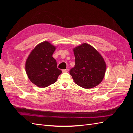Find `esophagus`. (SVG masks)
Segmentation results:
<instances>
[{
	"label": "esophagus",
	"instance_id": "34e87169",
	"mask_svg": "<svg viewBox=\"0 0 133 133\" xmlns=\"http://www.w3.org/2000/svg\"><path fill=\"white\" fill-rule=\"evenodd\" d=\"M62 71L63 72V73H68V71H69V69H63L62 70Z\"/></svg>",
	"mask_w": 133,
	"mask_h": 133
}]
</instances>
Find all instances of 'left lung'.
<instances>
[{
  "label": "left lung",
  "mask_w": 133,
  "mask_h": 133,
  "mask_svg": "<svg viewBox=\"0 0 133 133\" xmlns=\"http://www.w3.org/2000/svg\"><path fill=\"white\" fill-rule=\"evenodd\" d=\"M75 64L69 73L74 82L89 89L102 82L106 71V63L94 48L84 43L73 49Z\"/></svg>",
  "instance_id": "left-lung-1"
}]
</instances>
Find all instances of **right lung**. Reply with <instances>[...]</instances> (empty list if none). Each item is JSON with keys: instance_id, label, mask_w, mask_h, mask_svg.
<instances>
[{"instance_id": "obj_1", "label": "right lung", "mask_w": 133, "mask_h": 133, "mask_svg": "<svg viewBox=\"0 0 133 133\" xmlns=\"http://www.w3.org/2000/svg\"><path fill=\"white\" fill-rule=\"evenodd\" d=\"M55 49L50 43L43 42L34 48L27 58L25 70L28 78L39 88L54 83L62 73L53 57Z\"/></svg>"}]
</instances>
